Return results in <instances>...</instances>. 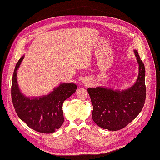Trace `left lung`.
Returning <instances> with one entry per match:
<instances>
[{
  "label": "left lung",
  "instance_id": "left-lung-1",
  "mask_svg": "<svg viewBox=\"0 0 160 160\" xmlns=\"http://www.w3.org/2000/svg\"><path fill=\"white\" fill-rule=\"evenodd\" d=\"M134 53L139 73L133 86L122 92L102 87L88 89L93 105L92 119L103 129L117 131L125 128L138 116L145 104V68L137 51L134 50Z\"/></svg>",
  "mask_w": 160,
  "mask_h": 160
}]
</instances>
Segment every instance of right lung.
Here are the masks:
<instances>
[{
  "label": "right lung",
  "instance_id": "obj_1",
  "mask_svg": "<svg viewBox=\"0 0 160 160\" xmlns=\"http://www.w3.org/2000/svg\"><path fill=\"white\" fill-rule=\"evenodd\" d=\"M24 56L19 60L13 72L11 99L15 111L21 120L34 130L50 134L59 129L64 122L62 104L76 92L77 85L62 83L49 94L30 99L20 92L17 82V71Z\"/></svg>",
  "mask_w": 160,
  "mask_h": 160
}]
</instances>
